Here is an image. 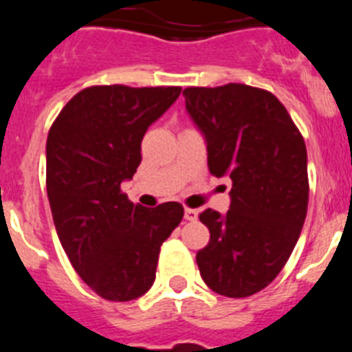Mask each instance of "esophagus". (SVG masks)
<instances>
[{"label":"esophagus","instance_id":"obj_1","mask_svg":"<svg viewBox=\"0 0 352 352\" xmlns=\"http://www.w3.org/2000/svg\"><path fill=\"white\" fill-rule=\"evenodd\" d=\"M185 220H188V222H194V220H197V211L192 210V208H186Z\"/></svg>","mask_w":352,"mask_h":352}]
</instances>
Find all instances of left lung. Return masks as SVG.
I'll use <instances>...</instances> for the list:
<instances>
[{
  "mask_svg": "<svg viewBox=\"0 0 352 352\" xmlns=\"http://www.w3.org/2000/svg\"><path fill=\"white\" fill-rule=\"evenodd\" d=\"M183 96L206 141L210 173L232 182L226 214H199L210 229L199 272L217 294L252 296L275 280L300 238L309 206L305 141L266 89L231 82L186 88Z\"/></svg>",
  "mask_w": 352,
  "mask_h": 352,
  "instance_id": "obj_1",
  "label": "left lung"
}]
</instances>
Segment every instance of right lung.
Segmentation results:
<instances>
[{
    "instance_id": "obj_1",
    "label": "right lung",
    "mask_w": 352,
    "mask_h": 352,
    "mask_svg": "<svg viewBox=\"0 0 352 352\" xmlns=\"http://www.w3.org/2000/svg\"><path fill=\"white\" fill-rule=\"evenodd\" d=\"M179 93V86H91L49 130L45 183L56 232L74 270L104 300L149 291L162 243L183 219L179 203L142 208L121 192L141 164L146 130Z\"/></svg>"
}]
</instances>
